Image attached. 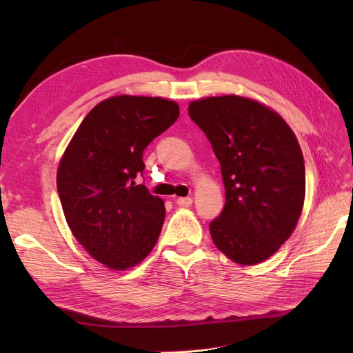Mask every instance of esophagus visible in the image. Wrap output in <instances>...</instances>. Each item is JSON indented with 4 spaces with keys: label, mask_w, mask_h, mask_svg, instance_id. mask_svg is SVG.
<instances>
[{
    "label": "esophagus",
    "mask_w": 353,
    "mask_h": 353,
    "mask_svg": "<svg viewBox=\"0 0 353 353\" xmlns=\"http://www.w3.org/2000/svg\"><path fill=\"white\" fill-rule=\"evenodd\" d=\"M176 203L181 208H188V206L192 205V199L191 197H179L176 200Z\"/></svg>",
    "instance_id": "1"
}]
</instances>
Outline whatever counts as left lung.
Segmentation results:
<instances>
[{"mask_svg":"<svg viewBox=\"0 0 353 353\" xmlns=\"http://www.w3.org/2000/svg\"><path fill=\"white\" fill-rule=\"evenodd\" d=\"M188 114L221 165L226 203L209 224L214 244L239 265L267 261L303 209L305 163L294 132L276 110L241 95L194 100Z\"/></svg>","mask_w":353,"mask_h":353,"instance_id":"8db88e82","label":"left lung"}]
</instances>
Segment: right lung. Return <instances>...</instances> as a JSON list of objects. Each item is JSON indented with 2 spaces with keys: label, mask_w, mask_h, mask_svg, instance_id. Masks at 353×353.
<instances>
[{
  "label": "right lung",
  "mask_w": 353,
  "mask_h": 353,
  "mask_svg": "<svg viewBox=\"0 0 353 353\" xmlns=\"http://www.w3.org/2000/svg\"><path fill=\"white\" fill-rule=\"evenodd\" d=\"M179 112L176 101L161 97H110L89 112L65 148L57 168L65 220L104 267L138 265L157 243L163 200L134 181L145 167V147Z\"/></svg>",
  "instance_id": "obj_1"
}]
</instances>
